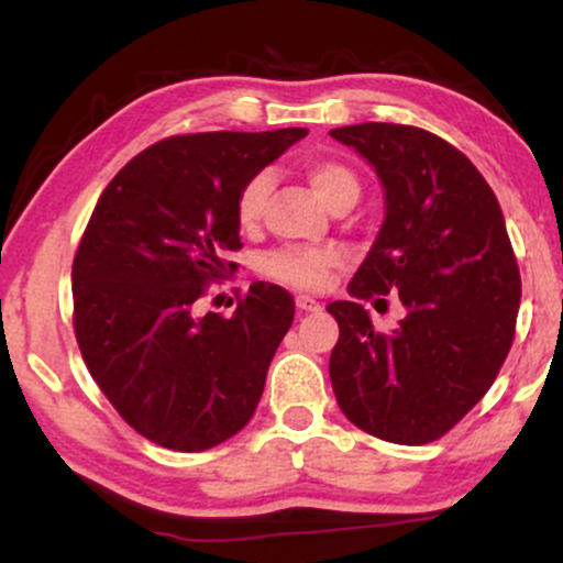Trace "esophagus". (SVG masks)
Here are the masks:
<instances>
[{"label": "esophagus", "instance_id": "obj_1", "mask_svg": "<svg viewBox=\"0 0 563 563\" xmlns=\"http://www.w3.org/2000/svg\"><path fill=\"white\" fill-rule=\"evenodd\" d=\"M296 307L301 312H320V301H314L312 296H296Z\"/></svg>", "mask_w": 563, "mask_h": 563}]
</instances>
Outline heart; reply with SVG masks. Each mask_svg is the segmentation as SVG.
<instances>
[{
	"label": "heart",
	"mask_w": 563,
	"mask_h": 563,
	"mask_svg": "<svg viewBox=\"0 0 563 563\" xmlns=\"http://www.w3.org/2000/svg\"><path fill=\"white\" fill-rule=\"evenodd\" d=\"M307 179L328 209H333L341 200L360 198L357 174L341 164V161H309ZM269 192H273V174L269 172H256L254 177L245 179V185L241 187L235 200V217L243 230H251L260 224L264 209H267ZM335 260L339 256L331 249H301V245H290V249L275 251V254H269L264 260V273L283 283H290V286L320 288L325 283L328 273H331Z\"/></svg>",
	"instance_id": "heart-1"
}]
</instances>
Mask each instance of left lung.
Returning a JSON list of instances; mask_svg holds the SVG:
<instances>
[{"label":"left lung","instance_id":"obj_1","mask_svg":"<svg viewBox=\"0 0 563 563\" xmlns=\"http://www.w3.org/2000/svg\"><path fill=\"white\" fill-rule=\"evenodd\" d=\"M384 187L386 214L349 283L354 299L399 296L389 335L357 301H333L331 384L357 429L394 444L434 442L487 394L514 341L521 280L493 187L426 129H331Z\"/></svg>","mask_w":563,"mask_h":563}]
</instances>
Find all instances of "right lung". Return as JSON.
I'll use <instances>...</instances> for the list:
<instances>
[{
  "instance_id": "right-lung-1",
  "label": "right lung",
  "mask_w": 563,
  "mask_h": 563,
  "mask_svg": "<svg viewBox=\"0 0 563 563\" xmlns=\"http://www.w3.org/2000/svg\"><path fill=\"white\" fill-rule=\"evenodd\" d=\"M301 137L307 129L161 140L97 200L70 273L76 341L119 416L161 448H217L260 405L294 299L254 283L230 318L200 314L198 299L228 269L222 254L243 245L245 179Z\"/></svg>"
}]
</instances>
